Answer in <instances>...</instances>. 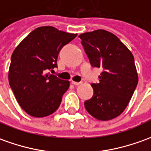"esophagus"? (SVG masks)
Returning a JSON list of instances; mask_svg holds the SVG:
<instances>
[{
    "label": "esophagus",
    "mask_w": 151,
    "mask_h": 151,
    "mask_svg": "<svg viewBox=\"0 0 151 151\" xmlns=\"http://www.w3.org/2000/svg\"><path fill=\"white\" fill-rule=\"evenodd\" d=\"M71 84L74 86H80L81 84V82H76V81H71Z\"/></svg>",
    "instance_id": "1"
}]
</instances>
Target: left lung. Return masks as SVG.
I'll use <instances>...</instances> for the list:
<instances>
[{
    "label": "left lung",
    "instance_id": "1",
    "mask_svg": "<svg viewBox=\"0 0 151 151\" xmlns=\"http://www.w3.org/2000/svg\"><path fill=\"white\" fill-rule=\"evenodd\" d=\"M79 38L91 65L103 69L99 83L91 84L93 94L85 102V107L98 120L113 119L125 110L137 88L138 75L134 57L109 31L94 30Z\"/></svg>",
    "mask_w": 151,
    "mask_h": 151
}]
</instances>
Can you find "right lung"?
I'll return each mask as SVG.
<instances>
[{"mask_svg":"<svg viewBox=\"0 0 151 151\" xmlns=\"http://www.w3.org/2000/svg\"><path fill=\"white\" fill-rule=\"evenodd\" d=\"M76 35L42 26L32 31L13 52L8 76L10 88L30 116L47 117L61 104L70 82L48 70L58 67L60 51Z\"/></svg>","mask_w":151,"mask_h":151,"instance_id":"add662e5","label":"right lung"}]
</instances>
